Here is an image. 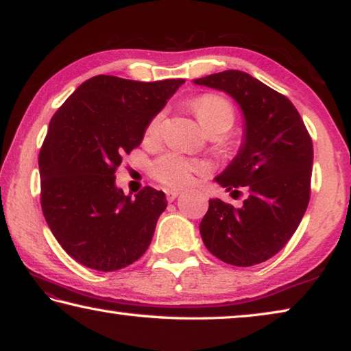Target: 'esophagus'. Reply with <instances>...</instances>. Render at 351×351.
Segmentation results:
<instances>
[{
    "label": "esophagus",
    "mask_w": 351,
    "mask_h": 351,
    "mask_svg": "<svg viewBox=\"0 0 351 351\" xmlns=\"http://www.w3.org/2000/svg\"><path fill=\"white\" fill-rule=\"evenodd\" d=\"M180 190H171V189H167L165 190V197H167V201H175L178 197H180Z\"/></svg>",
    "instance_id": "34e87169"
}]
</instances>
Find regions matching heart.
<instances>
[{"instance_id": "1", "label": "heart", "mask_w": 351, "mask_h": 351, "mask_svg": "<svg viewBox=\"0 0 351 351\" xmlns=\"http://www.w3.org/2000/svg\"><path fill=\"white\" fill-rule=\"evenodd\" d=\"M192 108L198 122L207 133L212 130H228L232 127L235 111L232 104L219 94H203L192 102ZM162 114L152 119L147 127V138H156L161 133ZM206 167L201 162L189 159L178 153H165L152 164V175L154 180L170 187H186L195 180V176L204 173Z\"/></svg>"}]
</instances>
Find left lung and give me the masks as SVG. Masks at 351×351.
<instances>
[{"mask_svg": "<svg viewBox=\"0 0 351 351\" xmlns=\"http://www.w3.org/2000/svg\"><path fill=\"white\" fill-rule=\"evenodd\" d=\"M229 94L245 117L239 153L215 181L249 195L241 207L209 199L199 234L224 263H263L287 245L310 203L313 142L288 97L251 74L229 69L193 80Z\"/></svg>", "mask_w": 351, "mask_h": 351, "instance_id": "8db88e82", "label": "left lung"}]
</instances>
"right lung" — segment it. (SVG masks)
Instances as JSON below:
<instances>
[{"mask_svg": "<svg viewBox=\"0 0 351 351\" xmlns=\"http://www.w3.org/2000/svg\"><path fill=\"white\" fill-rule=\"evenodd\" d=\"M182 83L96 75L52 116L38 156L41 209L60 246L86 268L122 269L150 246L165 193L125 195L114 171Z\"/></svg>", "mask_w": 351, "mask_h": 351, "instance_id": "right-lung-1", "label": "right lung"}]
</instances>
